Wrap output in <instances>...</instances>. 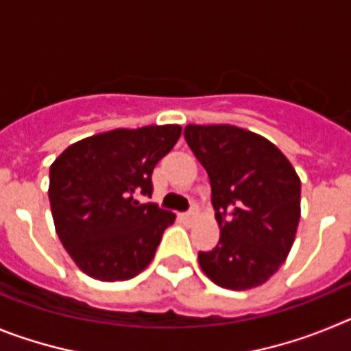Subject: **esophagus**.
<instances>
[{
	"instance_id": "obj_1",
	"label": "esophagus",
	"mask_w": 351,
	"mask_h": 351,
	"mask_svg": "<svg viewBox=\"0 0 351 351\" xmlns=\"http://www.w3.org/2000/svg\"><path fill=\"white\" fill-rule=\"evenodd\" d=\"M179 216H181L182 221H193L197 218V209H190L188 213H181Z\"/></svg>"
}]
</instances>
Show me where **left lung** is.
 <instances>
[{
    "mask_svg": "<svg viewBox=\"0 0 351 351\" xmlns=\"http://www.w3.org/2000/svg\"><path fill=\"white\" fill-rule=\"evenodd\" d=\"M186 144L209 176L219 241L198 253L210 281L228 290L263 285L281 267L300 219V179L280 149L230 125H188Z\"/></svg>",
    "mask_w": 351,
    "mask_h": 351,
    "instance_id": "8db88e82",
    "label": "left lung"
}]
</instances>
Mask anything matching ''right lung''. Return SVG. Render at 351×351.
Returning a JSON list of instances; mask_svg holds the SVG:
<instances>
[{
	"instance_id": "right-lung-1",
	"label": "right lung",
	"mask_w": 351,
	"mask_h": 351,
	"mask_svg": "<svg viewBox=\"0 0 351 351\" xmlns=\"http://www.w3.org/2000/svg\"><path fill=\"white\" fill-rule=\"evenodd\" d=\"M179 125L112 130L66 147L51 165L49 200L61 244L100 281L132 280L154 258L176 214L153 195V170L181 137Z\"/></svg>"
}]
</instances>
